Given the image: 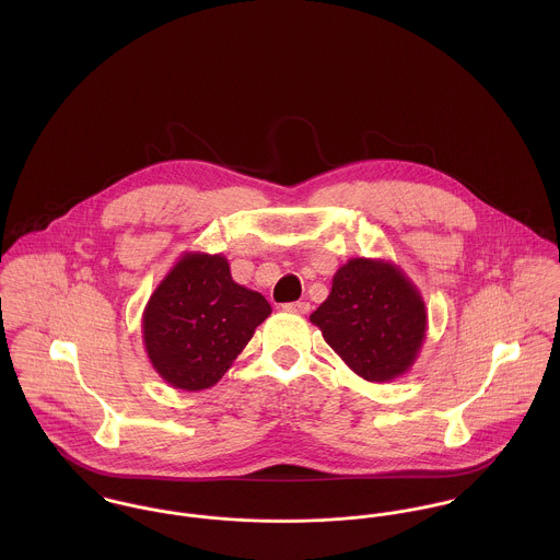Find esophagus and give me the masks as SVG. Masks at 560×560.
<instances>
[{
  "label": "esophagus",
  "mask_w": 560,
  "mask_h": 560,
  "mask_svg": "<svg viewBox=\"0 0 560 560\" xmlns=\"http://www.w3.org/2000/svg\"><path fill=\"white\" fill-rule=\"evenodd\" d=\"M284 311L295 313V315H306L311 311L308 302H293V304H284Z\"/></svg>",
  "instance_id": "obj_1"
}]
</instances>
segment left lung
<instances>
[{
	"instance_id": "1",
	"label": "left lung",
	"mask_w": 560,
	"mask_h": 560,
	"mask_svg": "<svg viewBox=\"0 0 560 560\" xmlns=\"http://www.w3.org/2000/svg\"><path fill=\"white\" fill-rule=\"evenodd\" d=\"M311 320L355 375L377 384L405 375L427 338L420 291L399 265L382 258H351L338 267Z\"/></svg>"
}]
</instances>
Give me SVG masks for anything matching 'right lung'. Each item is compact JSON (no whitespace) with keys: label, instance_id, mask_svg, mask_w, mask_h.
Wrapping results in <instances>:
<instances>
[{"label":"right lung","instance_id":"add662e5","mask_svg":"<svg viewBox=\"0 0 560 560\" xmlns=\"http://www.w3.org/2000/svg\"><path fill=\"white\" fill-rule=\"evenodd\" d=\"M269 315L271 306L260 293L233 280L226 256L185 252L144 308V349L165 384L187 393L207 390Z\"/></svg>","mask_w":560,"mask_h":560}]
</instances>
